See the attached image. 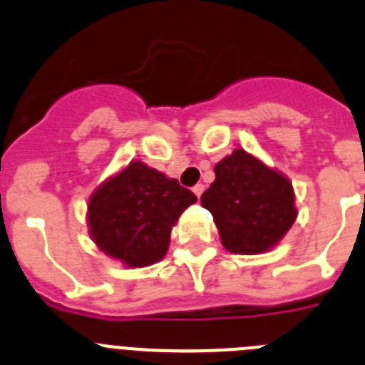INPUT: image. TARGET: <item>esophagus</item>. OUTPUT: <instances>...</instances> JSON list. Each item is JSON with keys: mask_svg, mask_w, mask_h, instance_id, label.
<instances>
[{"mask_svg": "<svg viewBox=\"0 0 365 365\" xmlns=\"http://www.w3.org/2000/svg\"><path fill=\"white\" fill-rule=\"evenodd\" d=\"M202 192H205V186H202V185H195V186H193V193H195L197 197H201Z\"/></svg>", "mask_w": 365, "mask_h": 365, "instance_id": "obj_1", "label": "esophagus"}]
</instances>
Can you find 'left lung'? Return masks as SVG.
Returning a JSON list of instances; mask_svg holds the SVG:
<instances>
[{
    "label": "left lung",
    "instance_id": "obj_1",
    "mask_svg": "<svg viewBox=\"0 0 365 365\" xmlns=\"http://www.w3.org/2000/svg\"><path fill=\"white\" fill-rule=\"evenodd\" d=\"M214 172L201 205L214 215L222 247L261 254L278 245L298 215L291 180L245 150L225 157Z\"/></svg>",
    "mask_w": 365,
    "mask_h": 365
}]
</instances>
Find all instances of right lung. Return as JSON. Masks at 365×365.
<instances>
[{
  "instance_id": "obj_1",
  "label": "right lung",
  "mask_w": 365,
  "mask_h": 365,
  "mask_svg": "<svg viewBox=\"0 0 365 365\" xmlns=\"http://www.w3.org/2000/svg\"><path fill=\"white\" fill-rule=\"evenodd\" d=\"M195 193L133 160L89 197L87 225L96 247L125 267H148L168 252L172 227Z\"/></svg>"
}]
</instances>
